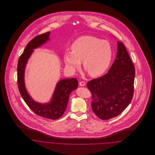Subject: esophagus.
I'll return each instance as SVG.
<instances>
[{"label":"esophagus","mask_w":155,"mask_h":155,"mask_svg":"<svg viewBox=\"0 0 155 155\" xmlns=\"http://www.w3.org/2000/svg\"><path fill=\"white\" fill-rule=\"evenodd\" d=\"M79 85L81 87H84L85 85V82L82 81V82H79Z\"/></svg>","instance_id":"obj_1"}]
</instances>
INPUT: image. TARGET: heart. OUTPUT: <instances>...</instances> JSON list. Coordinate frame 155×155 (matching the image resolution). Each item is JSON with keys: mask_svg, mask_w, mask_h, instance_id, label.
Returning a JSON list of instances; mask_svg holds the SVG:
<instances>
[{"mask_svg": "<svg viewBox=\"0 0 155 155\" xmlns=\"http://www.w3.org/2000/svg\"><path fill=\"white\" fill-rule=\"evenodd\" d=\"M64 55L67 67L71 71L79 68L82 61L84 68L91 76L104 73L110 64L113 49L110 44L92 36H83L75 40Z\"/></svg>", "mask_w": 155, "mask_h": 155, "instance_id": "obj_1", "label": "heart"}]
</instances>
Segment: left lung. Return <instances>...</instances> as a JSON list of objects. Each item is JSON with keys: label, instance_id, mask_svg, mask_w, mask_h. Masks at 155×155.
I'll list each match as a JSON object with an SVG mask.
<instances>
[{"label": "left lung", "instance_id": "1", "mask_svg": "<svg viewBox=\"0 0 155 155\" xmlns=\"http://www.w3.org/2000/svg\"><path fill=\"white\" fill-rule=\"evenodd\" d=\"M117 43L116 57L107 73L87 83L92 110L102 120L120 114L133 99L135 68L124 45Z\"/></svg>", "mask_w": 155, "mask_h": 155}]
</instances>
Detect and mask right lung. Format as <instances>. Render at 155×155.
Returning <instances> with one entry per match:
<instances>
[{
  "label": "right lung",
  "instance_id": "right-lung-1",
  "mask_svg": "<svg viewBox=\"0 0 155 155\" xmlns=\"http://www.w3.org/2000/svg\"><path fill=\"white\" fill-rule=\"evenodd\" d=\"M49 35L50 31L38 35L27 45L18 60L17 79L20 94L30 109L40 116L55 120L61 117L66 110L70 93L78 88L77 79L70 78L60 80L56 85L51 100L47 103L35 101L28 93L24 81V72L28 59L35 49L39 48L49 41Z\"/></svg>",
  "mask_w": 155,
  "mask_h": 155
}]
</instances>
